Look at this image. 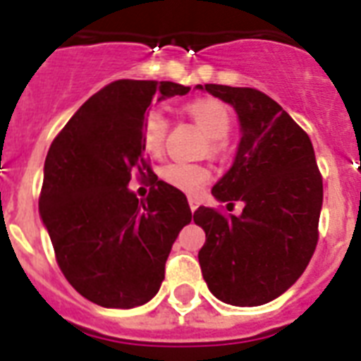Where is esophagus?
<instances>
[{
	"mask_svg": "<svg viewBox=\"0 0 361 361\" xmlns=\"http://www.w3.org/2000/svg\"><path fill=\"white\" fill-rule=\"evenodd\" d=\"M188 205H190V211L194 212L197 207H200V201H197V197H188Z\"/></svg>",
	"mask_w": 361,
	"mask_h": 361,
	"instance_id": "obj_1",
	"label": "esophagus"
}]
</instances>
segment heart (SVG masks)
I'll use <instances>...</instances> for the list:
<instances>
[{
  "label": "heart",
  "mask_w": 361,
  "mask_h": 361,
  "mask_svg": "<svg viewBox=\"0 0 361 361\" xmlns=\"http://www.w3.org/2000/svg\"><path fill=\"white\" fill-rule=\"evenodd\" d=\"M186 113L194 118V122L211 137V149L219 150L222 147V139L231 130V116L230 111L224 103L219 99H195V102L186 105ZM167 122L166 114L161 111H150L142 120V142L145 149L150 154H160L166 141ZM161 178L173 188L186 192V194H195L200 192L205 183L211 178L209 169L197 164H186V161H171L167 166L161 167Z\"/></svg>",
  "instance_id": "1"
}]
</instances>
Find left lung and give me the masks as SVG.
<instances>
[{"instance_id":"left-lung-1","label":"left lung","mask_w":361,"mask_h":361,"mask_svg":"<svg viewBox=\"0 0 361 361\" xmlns=\"http://www.w3.org/2000/svg\"><path fill=\"white\" fill-rule=\"evenodd\" d=\"M235 109L241 141L230 171L212 186L219 201H243L239 216L200 207L201 273L214 298L235 307L269 303L292 286L318 243L322 177L305 131L264 92L195 86Z\"/></svg>"}]
</instances>
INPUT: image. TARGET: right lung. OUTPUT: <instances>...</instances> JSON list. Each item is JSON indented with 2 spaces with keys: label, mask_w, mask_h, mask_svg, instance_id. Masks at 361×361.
I'll return each mask as SVG.
<instances>
[{
  "label": "right lung",
  "mask_w": 361,
  "mask_h": 361,
  "mask_svg": "<svg viewBox=\"0 0 361 361\" xmlns=\"http://www.w3.org/2000/svg\"><path fill=\"white\" fill-rule=\"evenodd\" d=\"M169 80H114L56 135L44 160L39 214L69 284L96 305L133 309L158 294L166 262L192 211L145 160L142 120L154 99L188 94ZM133 172L151 180L139 202Z\"/></svg>",
  "instance_id": "1"
}]
</instances>
